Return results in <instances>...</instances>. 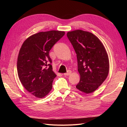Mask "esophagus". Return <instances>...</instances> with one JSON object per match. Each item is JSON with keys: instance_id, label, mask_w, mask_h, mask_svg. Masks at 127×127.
<instances>
[{"instance_id": "34e87169", "label": "esophagus", "mask_w": 127, "mask_h": 127, "mask_svg": "<svg viewBox=\"0 0 127 127\" xmlns=\"http://www.w3.org/2000/svg\"><path fill=\"white\" fill-rule=\"evenodd\" d=\"M71 70H68V71H67V72H66V73H64V76H68V75H69L70 74H71Z\"/></svg>"}]
</instances>
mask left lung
Returning <instances> with one entry per match:
<instances>
[{
  "mask_svg": "<svg viewBox=\"0 0 127 127\" xmlns=\"http://www.w3.org/2000/svg\"><path fill=\"white\" fill-rule=\"evenodd\" d=\"M67 36L76 53L80 81L76 86L86 94L95 91L106 78L109 61L102 42L92 33L82 30L69 32Z\"/></svg>",
  "mask_w": 127,
  "mask_h": 127,
  "instance_id": "obj_1",
  "label": "left lung"
}]
</instances>
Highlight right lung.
Masks as SVG:
<instances>
[{"instance_id":"obj_1","label":"right lung","mask_w":127,"mask_h":127,"mask_svg":"<svg viewBox=\"0 0 127 127\" xmlns=\"http://www.w3.org/2000/svg\"><path fill=\"white\" fill-rule=\"evenodd\" d=\"M64 34L59 31L39 32L22 45L17 64L18 77L25 89L36 97H44L52 89L56 75L49 51Z\"/></svg>"}]
</instances>
